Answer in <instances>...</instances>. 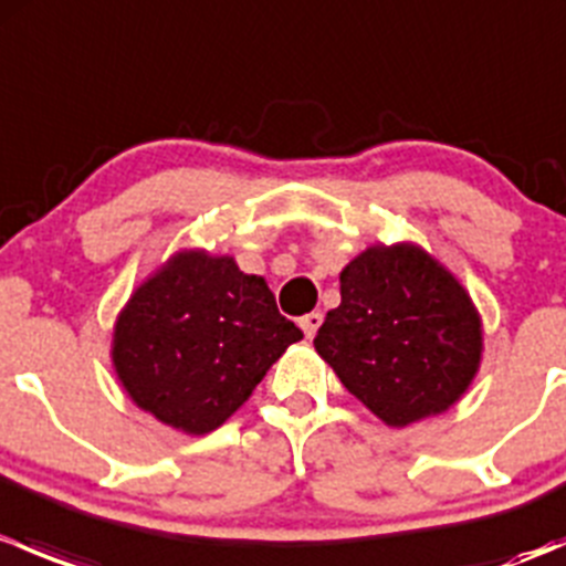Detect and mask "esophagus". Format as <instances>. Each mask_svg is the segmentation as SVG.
<instances>
[{
  "instance_id": "1",
  "label": "esophagus",
  "mask_w": 566,
  "mask_h": 566,
  "mask_svg": "<svg viewBox=\"0 0 566 566\" xmlns=\"http://www.w3.org/2000/svg\"><path fill=\"white\" fill-rule=\"evenodd\" d=\"M298 325H301V331L306 334V339H312V336L317 334L319 325H323V315H319V312H310V315H304L298 319Z\"/></svg>"
}]
</instances>
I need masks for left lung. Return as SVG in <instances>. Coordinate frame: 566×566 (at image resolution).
<instances>
[{"mask_svg": "<svg viewBox=\"0 0 566 566\" xmlns=\"http://www.w3.org/2000/svg\"><path fill=\"white\" fill-rule=\"evenodd\" d=\"M342 304L315 350L384 424L443 413L482 364V317L452 271L416 243H373L339 273Z\"/></svg>", "mask_w": 566, "mask_h": 566, "instance_id": "obj_1", "label": "left lung"}]
</instances>
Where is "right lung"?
<instances>
[{"label": "right lung", "instance_id": "right-lung-1", "mask_svg": "<svg viewBox=\"0 0 566 566\" xmlns=\"http://www.w3.org/2000/svg\"><path fill=\"white\" fill-rule=\"evenodd\" d=\"M298 339L265 279L230 254L182 249L130 293L114 323L112 364L136 408L208 436Z\"/></svg>", "mask_w": 566, "mask_h": 566}]
</instances>
